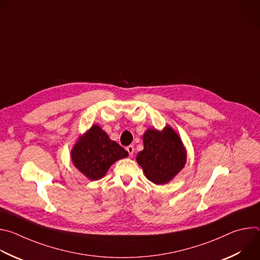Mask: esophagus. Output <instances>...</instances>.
<instances>
[{
	"mask_svg": "<svg viewBox=\"0 0 260 260\" xmlns=\"http://www.w3.org/2000/svg\"><path fill=\"white\" fill-rule=\"evenodd\" d=\"M134 146L133 145H129V146H127L126 147V151L128 152V154H129V156H133V154H134Z\"/></svg>",
	"mask_w": 260,
	"mask_h": 260,
	"instance_id": "34e87169",
	"label": "esophagus"
}]
</instances>
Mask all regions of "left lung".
<instances>
[{
	"label": "left lung",
	"instance_id": "obj_1",
	"mask_svg": "<svg viewBox=\"0 0 260 260\" xmlns=\"http://www.w3.org/2000/svg\"><path fill=\"white\" fill-rule=\"evenodd\" d=\"M144 149L137 155V162L146 178L154 184L170 182L186 164V150L179 135L170 126L159 132L148 128L143 136Z\"/></svg>",
	"mask_w": 260,
	"mask_h": 260
}]
</instances>
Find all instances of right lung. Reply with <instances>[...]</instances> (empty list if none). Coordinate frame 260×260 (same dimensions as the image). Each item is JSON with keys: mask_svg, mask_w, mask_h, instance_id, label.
<instances>
[{"mask_svg": "<svg viewBox=\"0 0 260 260\" xmlns=\"http://www.w3.org/2000/svg\"><path fill=\"white\" fill-rule=\"evenodd\" d=\"M127 156V151L96 124L80 136L71 150L74 166L89 180L102 179L115 161Z\"/></svg>", "mask_w": 260, "mask_h": 260, "instance_id": "add662e5", "label": "right lung"}]
</instances>
